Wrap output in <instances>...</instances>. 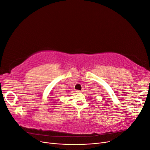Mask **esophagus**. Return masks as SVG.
<instances>
[{
  "instance_id": "obj_1",
  "label": "esophagus",
  "mask_w": 150,
  "mask_h": 150,
  "mask_svg": "<svg viewBox=\"0 0 150 150\" xmlns=\"http://www.w3.org/2000/svg\"><path fill=\"white\" fill-rule=\"evenodd\" d=\"M77 93H83V90H81V91H76Z\"/></svg>"
}]
</instances>
